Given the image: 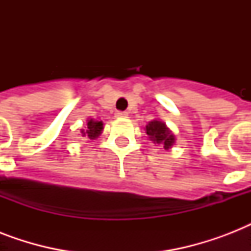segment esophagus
I'll return each mask as SVG.
<instances>
[{"instance_id":"1","label":"esophagus","mask_w":251,"mask_h":251,"mask_svg":"<svg viewBox=\"0 0 251 251\" xmlns=\"http://www.w3.org/2000/svg\"><path fill=\"white\" fill-rule=\"evenodd\" d=\"M127 116H129V114H127V112H117V113H116V117H118V118H126Z\"/></svg>"}]
</instances>
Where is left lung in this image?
Segmentation results:
<instances>
[{"mask_svg": "<svg viewBox=\"0 0 251 251\" xmlns=\"http://www.w3.org/2000/svg\"><path fill=\"white\" fill-rule=\"evenodd\" d=\"M146 134L149 139L155 145L163 146L164 150H171L176 145L175 134L165 125V122L160 120H152L146 125Z\"/></svg>", "mask_w": 251, "mask_h": 251, "instance_id": "obj_1", "label": "left lung"}]
</instances>
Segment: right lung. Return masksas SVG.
<instances>
[{
	"label": "right lung",
	"mask_w": 251,
	"mask_h": 251,
	"mask_svg": "<svg viewBox=\"0 0 251 251\" xmlns=\"http://www.w3.org/2000/svg\"><path fill=\"white\" fill-rule=\"evenodd\" d=\"M102 130H104V124L102 121H96L94 118H88L86 125L80 129V135L87 139L95 141L101 135Z\"/></svg>",
	"instance_id": "obj_1"
}]
</instances>
